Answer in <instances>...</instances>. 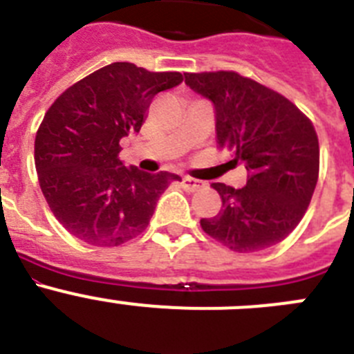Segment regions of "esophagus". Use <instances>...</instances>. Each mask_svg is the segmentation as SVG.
<instances>
[{
  "mask_svg": "<svg viewBox=\"0 0 354 354\" xmlns=\"http://www.w3.org/2000/svg\"><path fill=\"white\" fill-rule=\"evenodd\" d=\"M180 184H183L184 189H186V192H189V193H195V192H198V189H202V187H204V183H200V180H196V179H192V177H183Z\"/></svg>",
  "mask_w": 354,
  "mask_h": 354,
  "instance_id": "esophagus-1",
  "label": "esophagus"
}]
</instances>
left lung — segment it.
Here are the masks:
<instances>
[{"label": "left lung", "instance_id": "1", "mask_svg": "<svg viewBox=\"0 0 354 354\" xmlns=\"http://www.w3.org/2000/svg\"><path fill=\"white\" fill-rule=\"evenodd\" d=\"M184 77L214 106L218 147L248 170L241 189L212 184L221 209L200 220L204 232L239 253L278 245L301 221L317 184L319 142L312 122L289 99L234 71Z\"/></svg>", "mask_w": 354, "mask_h": 354}]
</instances>
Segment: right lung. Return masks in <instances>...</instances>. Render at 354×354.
Returning <instances> with one entry per match:
<instances>
[{"label": "right lung", "instance_id": "obj_1", "mask_svg": "<svg viewBox=\"0 0 354 354\" xmlns=\"http://www.w3.org/2000/svg\"><path fill=\"white\" fill-rule=\"evenodd\" d=\"M183 80L115 62L53 102L37 131L35 167L49 209L72 236L118 246L145 230L161 193L180 177L124 167L118 143L140 133L152 99Z\"/></svg>", "mask_w": 354, "mask_h": 354}]
</instances>
